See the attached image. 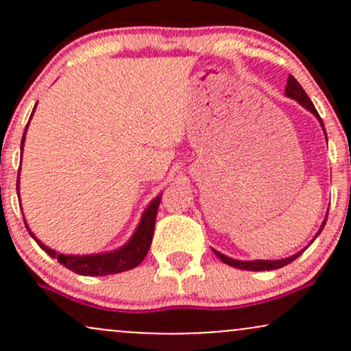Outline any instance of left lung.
Wrapping results in <instances>:
<instances>
[{
	"label": "left lung",
	"mask_w": 351,
	"mask_h": 351,
	"mask_svg": "<svg viewBox=\"0 0 351 351\" xmlns=\"http://www.w3.org/2000/svg\"><path fill=\"white\" fill-rule=\"evenodd\" d=\"M285 95H287L289 99H293V100H295V102H299L302 107L307 108L308 112H312V114L317 117V120H318V122H320L322 130H324V134H325V138H327V132H325L324 122H322L320 115H318V112L315 110V107H313L312 100L308 99V95L305 94V90H304V88H302L300 84L297 82L293 75H289L287 86H285ZM327 216H328V213H327V215H325L324 223H322V226H320V229H318V231H317V234L313 236V239L310 241V244H312L313 241L317 239V236L320 234L322 229L325 228V223H327ZM310 244H308V245H310ZM308 245H307V247H308ZM307 247H304V249H302V251H299L297 254H293V256H291V257H285V259H276V261H263V259H256V261H239V259H232V257H229V256H224V254H221L219 251H216V249H213V252H215L216 256L219 257V259L223 261L224 264L231 265V267L243 269V271H274V269H280V267H284V265L293 263V261H295L297 257H299L300 254L304 252Z\"/></svg>",
	"instance_id": "8db88e82"
}]
</instances>
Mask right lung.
Segmentation results:
<instances>
[{"label":"right lung","mask_w":351,"mask_h":351,"mask_svg":"<svg viewBox=\"0 0 351 351\" xmlns=\"http://www.w3.org/2000/svg\"><path fill=\"white\" fill-rule=\"evenodd\" d=\"M38 106V104H36ZM36 106L33 108V114L36 110ZM31 114V117H33ZM27 127H29V122H27L26 128H24L23 140H21V152L24 147V140H26V132ZM16 191L19 195V176L18 181H16ZM160 201H162V195H158L156 198L150 201L145 211L142 213V217H140V223L136 226L135 232L132 234L130 239L127 241L123 245H120L119 249H114V251L107 252H99V254H62L54 251V249L47 247L46 244L41 243L38 237L34 236V232L31 231L29 226H27L26 219H24V224H26L27 232H29L31 237L39 244V247L43 251L47 252V256L52 257V259H58L64 267H67L69 271L80 274V276H110V274H119L130 271L138 265L142 261L147 257L148 249H150L152 239H153V231H155V221H156V213H158ZM24 217V215H23Z\"/></svg>","instance_id":"add662e5"}]
</instances>
